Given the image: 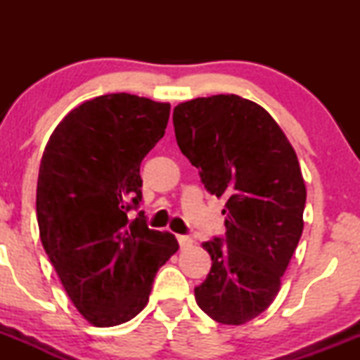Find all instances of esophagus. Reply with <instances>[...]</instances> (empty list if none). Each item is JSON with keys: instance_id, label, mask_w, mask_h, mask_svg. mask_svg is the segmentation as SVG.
Returning <instances> with one entry per match:
<instances>
[{"instance_id": "34e87169", "label": "esophagus", "mask_w": 360, "mask_h": 360, "mask_svg": "<svg viewBox=\"0 0 360 360\" xmlns=\"http://www.w3.org/2000/svg\"><path fill=\"white\" fill-rule=\"evenodd\" d=\"M177 242H179L181 249H188V247H191L193 243H194L193 238L191 237H186V235H179V237H177Z\"/></svg>"}]
</instances>
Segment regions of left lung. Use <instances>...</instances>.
Masks as SVG:
<instances>
[{"instance_id": "8db88e82", "label": "left lung", "mask_w": 360, "mask_h": 360, "mask_svg": "<svg viewBox=\"0 0 360 360\" xmlns=\"http://www.w3.org/2000/svg\"><path fill=\"white\" fill-rule=\"evenodd\" d=\"M177 146L205 188L225 198V240L203 243L212 271L196 303L223 325H243L271 307L303 233L307 186L295 148L276 120L237 94L174 108Z\"/></svg>"}]
</instances>
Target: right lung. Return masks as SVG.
<instances>
[{"label":"right lung","mask_w":360,"mask_h":360,"mask_svg":"<svg viewBox=\"0 0 360 360\" xmlns=\"http://www.w3.org/2000/svg\"><path fill=\"white\" fill-rule=\"evenodd\" d=\"M169 103L113 93L69 111L45 146L37 181L40 240L74 307L91 325L137 316L157 271L179 249L150 230L140 164L166 134Z\"/></svg>","instance_id":"add662e5"}]
</instances>
